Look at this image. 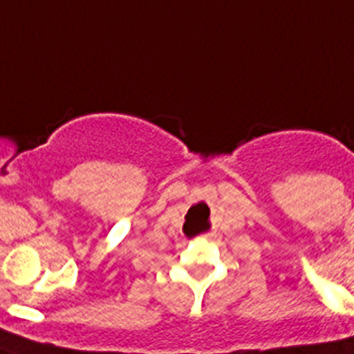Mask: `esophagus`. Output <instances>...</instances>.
Wrapping results in <instances>:
<instances>
[{
	"mask_svg": "<svg viewBox=\"0 0 354 354\" xmlns=\"http://www.w3.org/2000/svg\"><path fill=\"white\" fill-rule=\"evenodd\" d=\"M200 237H202V239H211L212 232H207V234H204V236H200Z\"/></svg>",
	"mask_w": 354,
	"mask_h": 354,
	"instance_id": "esophagus-1",
	"label": "esophagus"
}]
</instances>
